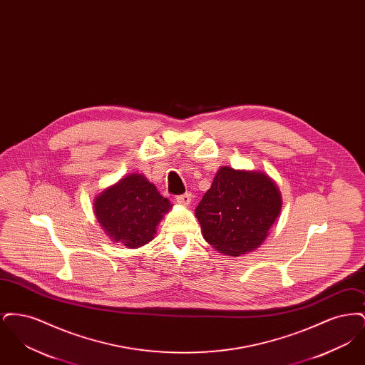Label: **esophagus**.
I'll return each mask as SVG.
<instances>
[{"mask_svg":"<svg viewBox=\"0 0 365 365\" xmlns=\"http://www.w3.org/2000/svg\"><path fill=\"white\" fill-rule=\"evenodd\" d=\"M176 202L182 207H189L191 202V194L190 192H185L182 195H178L176 197Z\"/></svg>","mask_w":365,"mask_h":365,"instance_id":"obj_1","label":"esophagus"}]
</instances>
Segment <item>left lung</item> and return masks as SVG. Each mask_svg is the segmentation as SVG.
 <instances>
[{
	"mask_svg": "<svg viewBox=\"0 0 365 365\" xmlns=\"http://www.w3.org/2000/svg\"><path fill=\"white\" fill-rule=\"evenodd\" d=\"M280 209L282 194L269 175L223 165L197 205L195 217L212 247L238 257L265 241Z\"/></svg>",
	"mask_w": 365,
	"mask_h": 365,
	"instance_id": "1",
	"label": "left lung"
}]
</instances>
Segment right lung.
Returning <instances> with one entry per match:
<instances>
[{"instance_id":"obj_1","label":"right lung","mask_w":365,"mask_h":365,"mask_svg":"<svg viewBox=\"0 0 365 365\" xmlns=\"http://www.w3.org/2000/svg\"><path fill=\"white\" fill-rule=\"evenodd\" d=\"M94 215L112 242L137 249L150 242L173 204L138 173L125 175L94 198Z\"/></svg>"}]
</instances>
